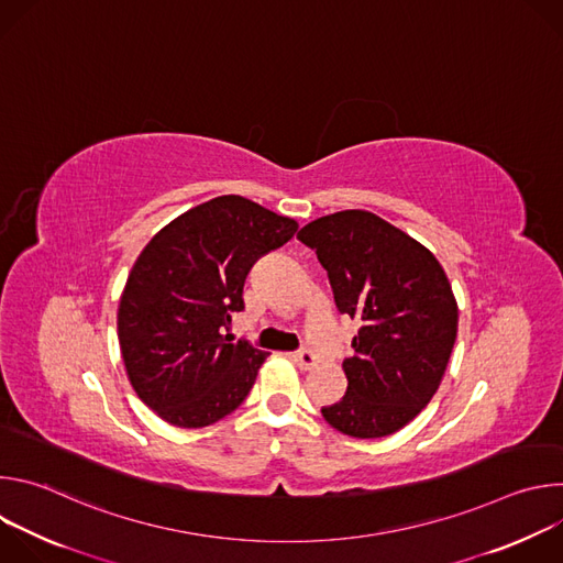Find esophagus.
<instances>
[{
    "mask_svg": "<svg viewBox=\"0 0 563 563\" xmlns=\"http://www.w3.org/2000/svg\"><path fill=\"white\" fill-rule=\"evenodd\" d=\"M294 361L300 369H311L316 365V356L309 352V350H300L294 354Z\"/></svg>",
    "mask_w": 563,
    "mask_h": 563,
    "instance_id": "1",
    "label": "esophagus"
}]
</instances>
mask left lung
I'll return each mask as SVG.
<instances>
[{"instance_id":"obj_1","label":"left lung","mask_w":563,"mask_h":563,"mask_svg":"<svg viewBox=\"0 0 563 563\" xmlns=\"http://www.w3.org/2000/svg\"><path fill=\"white\" fill-rule=\"evenodd\" d=\"M298 240L328 269L339 311L361 323L343 361L347 391L320 412L354 439L398 432L437 394L456 341L459 307L441 263L363 209L311 220Z\"/></svg>"}]
</instances>
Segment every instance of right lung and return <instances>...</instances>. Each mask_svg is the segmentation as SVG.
I'll use <instances>...</instances> for the list:
<instances>
[{
    "label": "right lung",
    "instance_id": "obj_1",
    "mask_svg": "<svg viewBox=\"0 0 563 563\" xmlns=\"http://www.w3.org/2000/svg\"><path fill=\"white\" fill-rule=\"evenodd\" d=\"M298 222L243 196H218L159 229L133 263L118 307L126 376L142 404L178 428H207L247 398L269 356L222 330L243 285Z\"/></svg>",
    "mask_w": 563,
    "mask_h": 563
}]
</instances>
